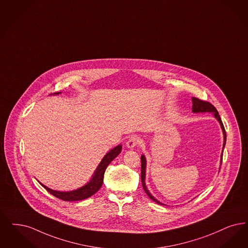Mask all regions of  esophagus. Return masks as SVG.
<instances>
[{"label": "esophagus", "instance_id": "esophagus-1", "mask_svg": "<svg viewBox=\"0 0 248 248\" xmlns=\"http://www.w3.org/2000/svg\"><path fill=\"white\" fill-rule=\"evenodd\" d=\"M139 142V139H138L137 137H135V136H134V137H131V138L127 140V142H126V147H127L129 149H133L138 146Z\"/></svg>", "mask_w": 248, "mask_h": 248}]
</instances>
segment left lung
I'll use <instances>...</instances> for the list:
<instances>
[{"mask_svg":"<svg viewBox=\"0 0 248 248\" xmlns=\"http://www.w3.org/2000/svg\"><path fill=\"white\" fill-rule=\"evenodd\" d=\"M192 111L194 113H199V112H211L213 113V116L216 118V120L218 121L219 125H220V128L222 130V134H223V146H222V151H221V155H220V165H221V161H222V154H223V149L225 147V144H226V133H225V129L223 126V124L221 122V119L219 117V114H218V110L216 109V108L210 104L209 102L207 101H203L201 99H198V98H192ZM146 168H147V159L145 155H142L141 156V182H142V186H143V188L144 191L146 192V194L149 196L150 199H152L153 201H155L156 203L160 204V205H165L161 202H159L158 199L154 198L150 192L149 191V189L146 186ZM166 206V205H165Z\"/></svg>","mask_w":248,"mask_h":248,"instance_id":"obj_1","label":"left lung"}]
</instances>
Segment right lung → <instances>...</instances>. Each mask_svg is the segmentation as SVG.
I'll use <instances>...</instances> for the list:
<instances>
[{"instance_id": "right-lung-1", "label": "right lung", "mask_w": 248, "mask_h": 248, "mask_svg": "<svg viewBox=\"0 0 248 248\" xmlns=\"http://www.w3.org/2000/svg\"><path fill=\"white\" fill-rule=\"evenodd\" d=\"M60 93L61 92H56V93H53L50 95H59ZM121 151H122V145H118V146L114 147L113 149H110L109 152H107V154L102 158L101 161L99 162L92 177L85 186H81L79 188L75 189L72 191H57V190L49 188L48 186H44L40 182L39 183L52 196L60 198V199H62L64 201H78V200H83V199L90 198L91 196L96 194L102 186L104 172L106 170V168L108 167L109 163L119 155Z\"/></svg>"}]
</instances>
